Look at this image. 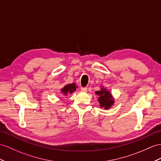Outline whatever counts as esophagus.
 Instances as JSON below:
<instances>
[{"mask_svg":"<svg viewBox=\"0 0 161 161\" xmlns=\"http://www.w3.org/2000/svg\"><path fill=\"white\" fill-rule=\"evenodd\" d=\"M80 89H81V91L83 92H87V87H81Z\"/></svg>","mask_w":161,"mask_h":161,"instance_id":"1","label":"esophagus"}]
</instances>
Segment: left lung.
<instances>
[{"instance_id":"8db88e82","label":"left lung","mask_w":161,"mask_h":161,"mask_svg":"<svg viewBox=\"0 0 161 161\" xmlns=\"http://www.w3.org/2000/svg\"><path fill=\"white\" fill-rule=\"evenodd\" d=\"M96 94L99 96L98 101L100 103V106L101 107H104L105 109H108L111 107V106L113 104V100L111 93L104 89H102L101 91L96 92Z\"/></svg>"}]
</instances>
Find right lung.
Wrapping results in <instances>:
<instances>
[{
    "instance_id": "obj_1",
    "label": "right lung",
    "mask_w": 161,
    "mask_h": 161,
    "mask_svg": "<svg viewBox=\"0 0 161 161\" xmlns=\"http://www.w3.org/2000/svg\"><path fill=\"white\" fill-rule=\"evenodd\" d=\"M77 86H75V84H69L68 85H65V87L61 89V92L64 93L65 95H68V93H72V92L76 91V89Z\"/></svg>"
}]
</instances>
